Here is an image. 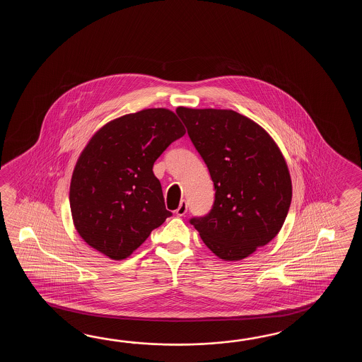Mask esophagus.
<instances>
[{"mask_svg": "<svg viewBox=\"0 0 362 362\" xmlns=\"http://www.w3.org/2000/svg\"><path fill=\"white\" fill-rule=\"evenodd\" d=\"M186 212H187V203H186L185 200H181V202H180V206H178L177 209H176V215L184 216Z\"/></svg>", "mask_w": 362, "mask_h": 362, "instance_id": "esophagus-1", "label": "esophagus"}]
</instances>
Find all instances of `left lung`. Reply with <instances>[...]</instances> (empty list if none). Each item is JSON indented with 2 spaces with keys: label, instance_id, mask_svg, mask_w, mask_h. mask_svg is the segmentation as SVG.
Segmentation results:
<instances>
[{
  "label": "left lung",
  "instance_id": "obj_1",
  "mask_svg": "<svg viewBox=\"0 0 362 362\" xmlns=\"http://www.w3.org/2000/svg\"><path fill=\"white\" fill-rule=\"evenodd\" d=\"M176 112L215 186L211 211L190 223L216 256L242 260L268 245L285 223L293 198L285 158L259 124L233 110Z\"/></svg>",
  "mask_w": 362,
  "mask_h": 362
}]
</instances>
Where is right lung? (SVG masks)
Returning <instances> with one entry per match:
<instances>
[{
	"mask_svg": "<svg viewBox=\"0 0 362 362\" xmlns=\"http://www.w3.org/2000/svg\"><path fill=\"white\" fill-rule=\"evenodd\" d=\"M184 134L172 111L147 108L110 122L93 136L69 186L74 223L89 246L123 260L172 216L153 167Z\"/></svg>",
	"mask_w": 362,
	"mask_h": 362,
	"instance_id": "right-lung-1",
	"label": "right lung"
}]
</instances>
